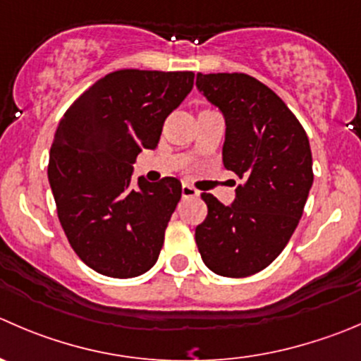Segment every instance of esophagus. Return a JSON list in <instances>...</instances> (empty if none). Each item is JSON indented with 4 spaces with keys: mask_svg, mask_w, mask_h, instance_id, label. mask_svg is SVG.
<instances>
[{
    "mask_svg": "<svg viewBox=\"0 0 361 361\" xmlns=\"http://www.w3.org/2000/svg\"><path fill=\"white\" fill-rule=\"evenodd\" d=\"M197 194H199L197 188H194L192 185H187V183L181 185V195H183V197H195Z\"/></svg>",
    "mask_w": 361,
    "mask_h": 361,
    "instance_id": "esophagus-1",
    "label": "esophagus"
}]
</instances>
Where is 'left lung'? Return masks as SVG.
I'll list each match as a JSON object with an SVG mask.
<instances>
[{
    "label": "left lung",
    "mask_w": 361,
    "mask_h": 361,
    "mask_svg": "<svg viewBox=\"0 0 361 361\" xmlns=\"http://www.w3.org/2000/svg\"><path fill=\"white\" fill-rule=\"evenodd\" d=\"M195 86L226 116L224 166L243 180L231 206L202 192L208 215L195 243L213 274L250 277L279 257L302 219L314 181L309 137L255 77L199 72Z\"/></svg>",
    "instance_id": "obj_1"
}]
</instances>
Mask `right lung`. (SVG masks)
Wrapping results in <instances>:
<instances>
[{
    "label": "right lung",
    "mask_w": 361,
    "mask_h": 361,
    "mask_svg": "<svg viewBox=\"0 0 361 361\" xmlns=\"http://www.w3.org/2000/svg\"><path fill=\"white\" fill-rule=\"evenodd\" d=\"M194 86V72L125 68L80 93L56 128L47 176L70 247L97 274L132 279L157 262L181 183L139 178L132 164L155 149L166 118Z\"/></svg>",
    "instance_id": "1"
}]
</instances>
